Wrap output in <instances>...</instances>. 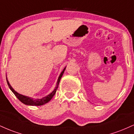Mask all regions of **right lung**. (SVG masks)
I'll list each match as a JSON object with an SVG mask.
<instances>
[{"label": "right lung", "mask_w": 134, "mask_h": 134, "mask_svg": "<svg viewBox=\"0 0 134 134\" xmlns=\"http://www.w3.org/2000/svg\"><path fill=\"white\" fill-rule=\"evenodd\" d=\"M65 68H66V67H65V68L64 69L63 71L61 72V74H60L59 77H58L57 82V86H56V87H55V90H53V91H52V93L50 94L47 95V96H45V97H43V98H42L41 99H33V98H30V97H27V96H24V95H22V94H21L17 93L16 91L14 90L13 87H11V86L10 85L9 81H7V77H6V79H7V84H8V86H9V88H10V90H11L12 91H13V93L14 94L15 96H16L17 98H18V99H19L20 101H21L23 103L27 104V105L41 106V105H43V104H46L48 102V101H50L52 99V98H53V96L55 95V94L57 91V88H58V84H59V82H60V81L61 77H62V76H63V74H64V71H65Z\"/></svg>", "instance_id": "right-lung-1"}]
</instances>
